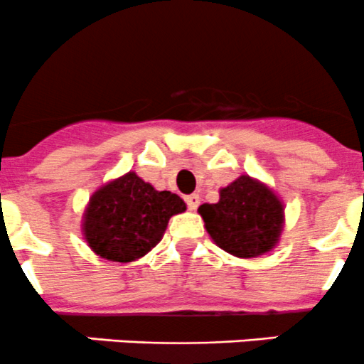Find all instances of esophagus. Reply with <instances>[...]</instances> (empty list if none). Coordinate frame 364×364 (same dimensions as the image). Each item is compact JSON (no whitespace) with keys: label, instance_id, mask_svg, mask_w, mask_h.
<instances>
[{"label":"esophagus","instance_id":"1","mask_svg":"<svg viewBox=\"0 0 364 364\" xmlns=\"http://www.w3.org/2000/svg\"><path fill=\"white\" fill-rule=\"evenodd\" d=\"M185 200H186V205H188V209H192V211H196V209L199 208V204H200V197L197 196V193H192V196H186Z\"/></svg>","mask_w":364,"mask_h":364}]
</instances>
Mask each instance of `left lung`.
I'll list each match as a JSON object with an SVG mask.
<instances>
[{
    "label": "left lung",
    "mask_w": 364,
    "mask_h": 364,
    "mask_svg": "<svg viewBox=\"0 0 364 364\" xmlns=\"http://www.w3.org/2000/svg\"><path fill=\"white\" fill-rule=\"evenodd\" d=\"M199 215L211 240L241 259L273 250L285 222L284 204L277 193L250 176H240L220 190L218 203L203 204Z\"/></svg>",
    "instance_id": "obj_1"
}]
</instances>
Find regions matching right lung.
<instances>
[{"mask_svg": "<svg viewBox=\"0 0 364 364\" xmlns=\"http://www.w3.org/2000/svg\"><path fill=\"white\" fill-rule=\"evenodd\" d=\"M185 209L179 196L159 192L127 172L91 196L82 220L84 240L102 259L132 262L155 248L171 216Z\"/></svg>", "mask_w": 364, "mask_h": 364, "instance_id": "right-lung-1", "label": "right lung"}]
</instances>
